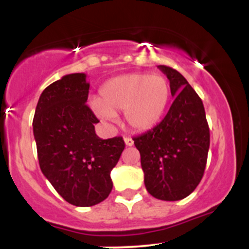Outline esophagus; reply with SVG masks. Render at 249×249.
Returning a JSON list of instances; mask_svg holds the SVG:
<instances>
[{"label": "esophagus", "mask_w": 249, "mask_h": 249, "mask_svg": "<svg viewBox=\"0 0 249 249\" xmlns=\"http://www.w3.org/2000/svg\"><path fill=\"white\" fill-rule=\"evenodd\" d=\"M124 141H125V144L129 145V147H131V145L134 144V140H132L131 137H124Z\"/></svg>", "instance_id": "34e87169"}]
</instances>
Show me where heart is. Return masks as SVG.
Instances as JSON below:
<instances>
[{"label":"heart","instance_id":"1","mask_svg":"<svg viewBox=\"0 0 249 249\" xmlns=\"http://www.w3.org/2000/svg\"><path fill=\"white\" fill-rule=\"evenodd\" d=\"M170 84L164 77L132 73L108 80L101 89V100H92L91 108L108 122L124 110L127 124L135 130H148L157 125L170 102Z\"/></svg>","mask_w":249,"mask_h":249}]
</instances>
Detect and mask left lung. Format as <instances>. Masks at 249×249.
Returning <instances> with one entry per match:
<instances>
[{
	"label": "left lung",
	"instance_id": "obj_1",
	"mask_svg": "<svg viewBox=\"0 0 249 249\" xmlns=\"http://www.w3.org/2000/svg\"><path fill=\"white\" fill-rule=\"evenodd\" d=\"M158 67L170 80L175 101L157 126L132 140L140 150L148 193L159 200L177 201L192 194L201 180L210 129L201 99L187 79L171 67Z\"/></svg>",
	"mask_w": 249,
	"mask_h": 249
}]
</instances>
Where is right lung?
I'll return each instance as SVG.
<instances>
[{"label":"right lung","instance_id":"1","mask_svg":"<svg viewBox=\"0 0 249 249\" xmlns=\"http://www.w3.org/2000/svg\"><path fill=\"white\" fill-rule=\"evenodd\" d=\"M89 87L84 73L52 83L39 96L32 123L41 171L62 199L79 207L108 197L110 171L125 148L123 137L95 134L99 119L85 104Z\"/></svg>","mask_w":249,"mask_h":249}]
</instances>
